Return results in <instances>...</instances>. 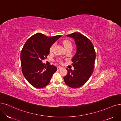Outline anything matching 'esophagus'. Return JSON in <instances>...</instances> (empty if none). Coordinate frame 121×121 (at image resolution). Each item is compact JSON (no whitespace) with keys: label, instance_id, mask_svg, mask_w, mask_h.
Listing matches in <instances>:
<instances>
[{"label":"esophagus","instance_id":"1","mask_svg":"<svg viewBox=\"0 0 121 121\" xmlns=\"http://www.w3.org/2000/svg\"><path fill=\"white\" fill-rule=\"evenodd\" d=\"M57 70H60L62 68V67H61L60 66H57Z\"/></svg>","mask_w":121,"mask_h":121}]
</instances>
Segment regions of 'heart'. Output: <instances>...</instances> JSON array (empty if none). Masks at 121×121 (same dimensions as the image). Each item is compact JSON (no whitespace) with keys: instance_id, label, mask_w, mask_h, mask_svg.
Masks as SVG:
<instances>
[{"instance_id":"b5f03b06","label":"heart","mask_w":121,"mask_h":121,"mask_svg":"<svg viewBox=\"0 0 121 121\" xmlns=\"http://www.w3.org/2000/svg\"><path fill=\"white\" fill-rule=\"evenodd\" d=\"M63 45H64V47H65V48H68V47H72V44H71V43L69 41H68V40H64L63 42ZM54 45H55L53 44L51 46V47H50V51H52L53 50L54 47Z\"/></svg>"}]
</instances>
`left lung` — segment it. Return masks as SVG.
Returning <instances> with one entry per match:
<instances>
[{
	"label": "left lung",
	"mask_w": 121,
	"mask_h": 121,
	"mask_svg": "<svg viewBox=\"0 0 121 121\" xmlns=\"http://www.w3.org/2000/svg\"><path fill=\"white\" fill-rule=\"evenodd\" d=\"M67 36L74 39L76 52L72 59L73 70L67 69L68 73L64 77L67 85L77 88L86 83L94 68L96 53L91 41L82 34L75 32Z\"/></svg>",
	"instance_id": "8db88e82"
}]
</instances>
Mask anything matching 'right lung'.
<instances>
[{
    "label": "right lung",
    "mask_w": 121,
    "mask_h": 121,
    "mask_svg": "<svg viewBox=\"0 0 121 121\" xmlns=\"http://www.w3.org/2000/svg\"><path fill=\"white\" fill-rule=\"evenodd\" d=\"M61 36L47 37L38 33L25 43L20 54L22 71L27 81L33 87L40 89L46 86L57 71L53 65L44 66L42 60L47 57L51 46Z\"/></svg>",
    "instance_id": "right-lung-1"
}]
</instances>
